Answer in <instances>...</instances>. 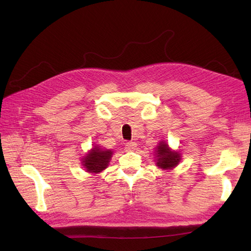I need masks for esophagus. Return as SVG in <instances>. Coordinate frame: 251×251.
Masks as SVG:
<instances>
[{"instance_id":"esophagus-1","label":"esophagus","mask_w":251,"mask_h":251,"mask_svg":"<svg viewBox=\"0 0 251 251\" xmlns=\"http://www.w3.org/2000/svg\"><path fill=\"white\" fill-rule=\"evenodd\" d=\"M136 148H137V143L134 141H128L126 143V151H134Z\"/></svg>"}]
</instances>
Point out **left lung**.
Wrapping results in <instances>:
<instances>
[{
  "label": "left lung",
  "instance_id": "8db88e82",
  "mask_svg": "<svg viewBox=\"0 0 251 251\" xmlns=\"http://www.w3.org/2000/svg\"><path fill=\"white\" fill-rule=\"evenodd\" d=\"M155 156L156 166L163 171L175 169L181 161V154L178 151L171 149L165 140H161L157 144Z\"/></svg>",
  "mask_w": 251,
  "mask_h": 251
}]
</instances>
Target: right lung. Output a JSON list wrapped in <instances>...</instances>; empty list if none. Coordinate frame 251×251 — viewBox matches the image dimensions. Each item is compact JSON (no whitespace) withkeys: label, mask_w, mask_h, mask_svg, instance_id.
<instances>
[{"label":"right lung","mask_w":251,"mask_h":251,"mask_svg":"<svg viewBox=\"0 0 251 251\" xmlns=\"http://www.w3.org/2000/svg\"><path fill=\"white\" fill-rule=\"evenodd\" d=\"M113 156V151L101 148L100 146H94L86 156L81 158V165L85 171L91 174H100L109 166Z\"/></svg>","instance_id":"obj_1"}]
</instances>
